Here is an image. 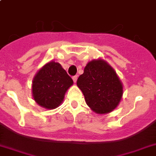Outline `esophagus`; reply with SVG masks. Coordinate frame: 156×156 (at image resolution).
Instances as JSON below:
<instances>
[{
	"mask_svg": "<svg viewBox=\"0 0 156 156\" xmlns=\"http://www.w3.org/2000/svg\"><path fill=\"white\" fill-rule=\"evenodd\" d=\"M77 79H78V76H73V82H74V83H76V82H77Z\"/></svg>",
	"mask_w": 156,
	"mask_h": 156,
	"instance_id": "obj_1",
	"label": "esophagus"
}]
</instances>
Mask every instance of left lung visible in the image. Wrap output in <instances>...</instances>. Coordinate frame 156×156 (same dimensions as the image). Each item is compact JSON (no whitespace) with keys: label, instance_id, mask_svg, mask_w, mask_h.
<instances>
[{"label":"left lung","instance_id":"obj_1","mask_svg":"<svg viewBox=\"0 0 156 156\" xmlns=\"http://www.w3.org/2000/svg\"><path fill=\"white\" fill-rule=\"evenodd\" d=\"M77 86L83 93L87 104L97 114L113 111L123 95V85L116 71L101 58L87 64Z\"/></svg>","mask_w":156,"mask_h":156}]
</instances>
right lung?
Returning a JSON list of instances; mask_svg holds the SVG:
<instances>
[{"mask_svg":"<svg viewBox=\"0 0 156 156\" xmlns=\"http://www.w3.org/2000/svg\"><path fill=\"white\" fill-rule=\"evenodd\" d=\"M73 84L61 64L51 61L40 68L32 81V97L44 108L55 109L63 102L66 92Z\"/></svg>","mask_w":156,"mask_h":156,"instance_id":"1","label":"right lung"}]
</instances>
